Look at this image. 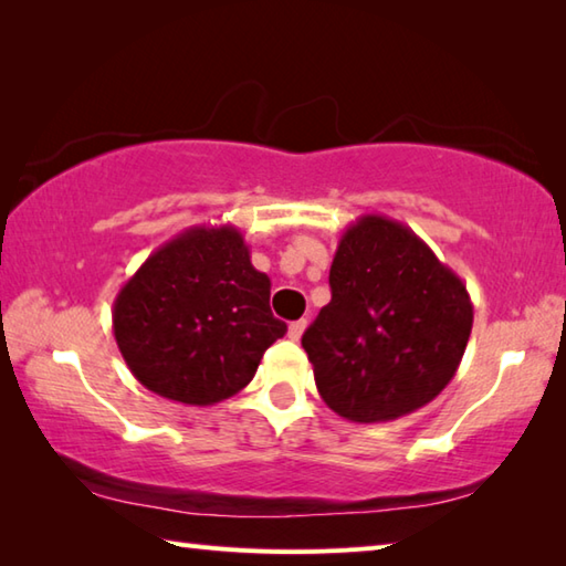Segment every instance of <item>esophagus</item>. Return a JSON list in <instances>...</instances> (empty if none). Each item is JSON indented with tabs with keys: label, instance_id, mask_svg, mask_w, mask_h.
I'll use <instances>...</instances> for the list:
<instances>
[{
	"label": "esophagus",
	"instance_id": "esophagus-1",
	"mask_svg": "<svg viewBox=\"0 0 566 566\" xmlns=\"http://www.w3.org/2000/svg\"><path fill=\"white\" fill-rule=\"evenodd\" d=\"M304 329H306V319H296V322H292L290 324V339H294V342H300L302 339V334H304Z\"/></svg>",
	"mask_w": 566,
	"mask_h": 566
}]
</instances>
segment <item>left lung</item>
Segmentation results:
<instances>
[{
    "label": "left lung",
    "mask_w": 566,
    "mask_h": 566,
    "mask_svg": "<svg viewBox=\"0 0 566 566\" xmlns=\"http://www.w3.org/2000/svg\"><path fill=\"white\" fill-rule=\"evenodd\" d=\"M332 302L302 347L332 411L359 424L391 421L452 381L472 334L464 282L409 227L364 214L342 234Z\"/></svg>",
    "instance_id": "1"
}]
</instances>
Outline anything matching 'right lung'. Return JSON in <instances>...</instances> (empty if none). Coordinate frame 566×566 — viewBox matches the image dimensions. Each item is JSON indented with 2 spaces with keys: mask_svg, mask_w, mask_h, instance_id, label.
Here are the masks:
<instances>
[{
  "mask_svg": "<svg viewBox=\"0 0 566 566\" xmlns=\"http://www.w3.org/2000/svg\"><path fill=\"white\" fill-rule=\"evenodd\" d=\"M270 290L237 227H191L122 286L114 339L149 391L191 407L217 405L244 389L264 352L284 337Z\"/></svg>",
  "mask_w": 566,
  "mask_h": 566,
  "instance_id": "obj_1",
  "label": "right lung"
}]
</instances>
